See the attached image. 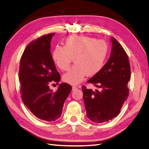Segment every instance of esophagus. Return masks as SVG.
Segmentation results:
<instances>
[{"label":"esophagus","mask_w":149,"mask_h":149,"mask_svg":"<svg viewBox=\"0 0 149 149\" xmlns=\"http://www.w3.org/2000/svg\"><path fill=\"white\" fill-rule=\"evenodd\" d=\"M78 89V87H77V86H72V91H74L75 89Z\"/></svg>","instance_id":"34e87169"}]
</instances>
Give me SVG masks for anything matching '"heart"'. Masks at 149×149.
I'll list each match as a JSON object with an SVG mask.
<instances>
[{
    "label": "heart",
    "mask_w": 149,
    "mask_h": 149,
    "mask_svg": "<svg viewBox=\"0 0 149 149\" xmlns=\"http://www.w3.org/2000/svg\"><path fill=\"white\" fill-rule=\"evenodd\" d=\"M109 52L105 40L88 36L71 35L65 39L64 46L56 45L52 52L54 63L62 71H68L74 58L75 64L63 76V80L78 84L87 75L92 77L101 71Z\"/></svg>",
    "instance_id": "obj_1"
}]
</instances>
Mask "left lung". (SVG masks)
<instances>
[{
	"mask_svg": "<svg viewBox=\"0 0 149 149\" xmlns=\"http://www.w3.org/2000/svg\"><path fill=\"white\" fill-rule=\"evenodd\" d=\"M107 62L98 73L88 80L98 89L81 87L87 116L95 123L109 121L116 117L129 95L127 84L130 79L128 55L114 38Z\"/></svg>",
	"mask_w": 149,
	"mask_h": 149,
	"instance_id": "1",
	"label": "left lung"
}]
</instances>
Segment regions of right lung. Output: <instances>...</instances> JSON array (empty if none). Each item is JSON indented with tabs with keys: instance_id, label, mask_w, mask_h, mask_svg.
Masks as SVG:
<instances>
[{
	"instance_id": "1",
	"label": "right lung",
	"mask_w": 149,
	"mask_h": 149,
	"mask_svg": "<svg viewBox=\"0 0 149 149\" xmlns=\"http://www.w3.org/2000/svg\"><path fill=\"white\" fill-rule=\"evenodd\" d=\"M54 35H44L27 45L21 56L19 74L24 104L36 118L47 121L60 117L72 89L67 83L60 84L56 91L49 89L51 82L58 84L60 80L50 51Z\"/></svg>"
}]
</instances>
